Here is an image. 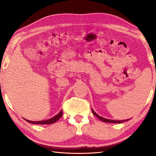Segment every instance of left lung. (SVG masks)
Returning a JSON list of instances; mask_svg holds the SVG:
<instances>
[{
	"label": "left lung",
	"instance_id": "8db88e82",
	"mask_svg": "<svg viewBox=\"0 0 156 156\" xmlns=\"http://www.w3.org/2000/svg\"><path fill=\"white\" fill-rule=\"evenodd\" d=\"M92 113H93L96 117H97V118H98L99 119H100L101 121H103V122H111V123H121V122H122L124 121H127L128 120H129V119H127V120H123V121H117V120H111V119H105V118H103L101 117V116H99L98 115H97L96 112L93 111V109L92 108Z\"/></svg>",
	"mask_w": 156,
	"mask_h": 156
}]
</instances>
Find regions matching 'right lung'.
Returning <instances> with one entry per match:
<instances>
[{
	"label": "right lung",
	"instance_id": "obj_1",
	"mask_svg": "<svg viewBox=\"0 0 156 156\" xmlns=\"http://www.w3.org/2000/svg\"><path fill=\"white\" fill-rule=\"evenodd\" d=\"M62 115L63 113H62V110L58 115L54 116V117L48 119V120H44V121H29V120H27V119H25V121L32 124H39V125L52 124V123H54V122H55L58 120H59V119H60L62 117Z\"/></svg>",
	"mask_w": 156,
	"mask_h": 156
}]
</instances>
